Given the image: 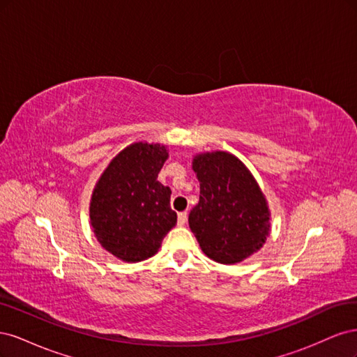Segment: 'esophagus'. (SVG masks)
<instances>
[{
    "label": "esophagus",
    "instance_id": "1",
    "mask_svg": "<svg viewBox=\"0 0 357 357\" xmlns=\"http://www.w3.org/2000/svg\"><path fill=\"white\" fill-rule=\"evenodd\" d=\"M186 220H188V213H186V211L178 213V225L183 226V225L186 223Z\"/></svg>",
    "mask_w": 357,
    "mask_h": 357
}]
</instances>
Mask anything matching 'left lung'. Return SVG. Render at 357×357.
<instances>
[{"mask_svg":"<svg viewBox=\"0 0 357 357\" xmlns=\"http://www.w3.org/2000/svg\"><path fill=\"white\" fill-rule=\"evenodd\" d=\"M193 171L199 202L189 226L202 252L220 264H236L261 248L269 232V211L256 180L243 162L226 152L198 155Z\"/></svg>","mask_w":357,"mask_h":357,"instance_id":"8db88e82","label":"left lung"}]
</instances>
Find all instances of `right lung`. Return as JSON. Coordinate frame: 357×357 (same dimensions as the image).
<instances>
[{"mask_svg": "<svg viewBox=\"0 0 357 357\" xmlns=\"http://www.w3.org/2000/svg\"><path fill=\"white\" fill-rule=\"evenodd\" d=\"M168 158L165 146L135 143L122 150L96 185L91 223L100 244L125 262L153 256L177 223L171 189L158 181Z\"/></svg>", "mask_w": 357, "mask_h": 357, "instance_id": "add662e5", "label": "right lung"}]
</instances>
